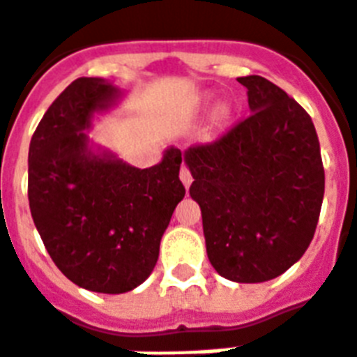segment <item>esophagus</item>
Here are the masks:
<instances>
[{
  "mask_svg": "<svg viewBox=\"0 0 357 357\" xmlns=\"http://www.w3.org/2000/svg\"><path fill=\"white\" fill-rule=\"evenodd\" d=\"M179 179H181V183H183L185 187H189V185L192 183V176H190L189 168L181 167V170H179Z\"/></svg>",
  "mask_w": 357,
  "mask_h": 357,
  "instance_id": "obj_1",
  "label": "esophagus"
}]
</instances>
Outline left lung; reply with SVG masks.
<instances>
[{"mask_svg":"<svg viewBox=\"0 0 357 357\" xmlns=\"http://www.w3.org/2000/svg\"><path fill=\"white\" fill-rule=\"evenodd\" d=\"M251 114L183 153L202 209L206 251L225 279L264 282L303 257L324 198L311 116L273 82L241 76Z\"/></svg>","mask_w":357,"mask_h":357,"instance_id":"left-lung-1","label":"left lung"}]
</instances>
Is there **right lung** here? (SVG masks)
<instances>
[{
	"label": "right lung",
	"instance_id": "right-lung-1",
	"mask_svg": "<svg viewBox=\"0 0 357 357\" xmlns=\"http://www.w3.org/2000/svg\"><path fill=\"white\" fill-rule=\"evenodd\" d=\"M119 95L102 78H76L37 125L27 159L29 209L46 251L69 281L100 294L129 292L151 275L185 197L178 148L144 170L89 149L84 130Z\"/></svg>",
	"mask_w": 357,
	"mask_h": 357
}]
</instances>
